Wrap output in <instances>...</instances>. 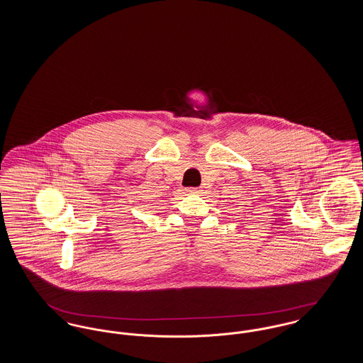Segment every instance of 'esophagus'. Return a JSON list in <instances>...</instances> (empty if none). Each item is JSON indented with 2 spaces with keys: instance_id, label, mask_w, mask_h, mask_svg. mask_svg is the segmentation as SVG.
<instances>
[{
  "instance_id": "1",
  "label": "esophagus",
  "mask_w": 363,
  "mask_h": 363,
  "mask_svg": "<svg viewBox=\"0 0 363 363\" xmlns=\"http://www.w3.org/2000/svg\"><path fill=\"white\" fill-rule=\"evenodd\" d=\"M186 191H188L189 194H200L201 190L199 189V188H189V189H186Z\"/></svg>"
}]
</instances>
